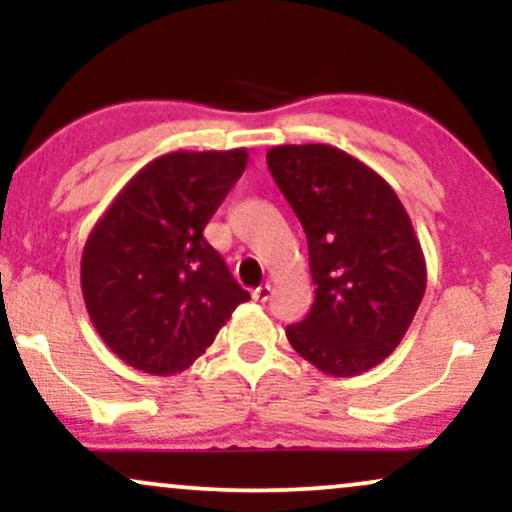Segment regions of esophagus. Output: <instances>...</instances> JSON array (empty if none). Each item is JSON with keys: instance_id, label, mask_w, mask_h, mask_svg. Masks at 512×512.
<instances>
[{"instance_id": "esophagus-1", "label": "esophagus", "mask_w": 512, "mask_h": 512, "mask_svg": "<svg viewBox=\"0 0 512 512\" xmlns=\"http://www.w3.org/2000/svg\"><path fill=\"white\" fill-rule=\"evenodd\" d=\"M250 296H252V301H257V303H267V301H269V296H272V286H269V284H262L260 289L252 291Z\"/></svg>"}]
</instances>
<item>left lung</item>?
I'll return each instance as SVG.
<instances>
[{"instance_id":"obj_1","label":"left lung","mask_w":512,"mask_h":512,"mask_svg":"<svg viewBox=\"0 0 512 512\" xmlns=\"http://www.w3.org/2000/svg\"><path fill=\"white\" fill-rule=\"evenodd\" d=\"M267 166L308 238L315 284L313 308L286 337L322 373H366L397 349L426 291L407 209L383 175L337 146H272Z\"/></svg>"}]
</instances>
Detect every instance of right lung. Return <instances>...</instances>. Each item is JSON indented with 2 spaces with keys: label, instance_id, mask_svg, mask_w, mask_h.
<instances>
[{
  "label": "right lung",
  "instance_id": "obj_1",
  "mask_svg": "<svg viewBox=\"0 0 512 512\" xmlns=\"http://www.w3.org/2000/svg\"><path fill=\"white\" fill-rule=\"evenodd\" d=\"M248 166V149L173 151L117 192L88 233L81 293L93 327L127 366L190 368L250 298L204 240Z\"/></svg>",
  "mask_w": 512,
  "mask_h": 512
}]
</instances>
